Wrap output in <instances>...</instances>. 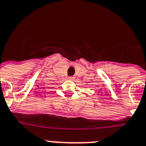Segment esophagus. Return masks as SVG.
Instances as JSON below:
<instances>
[{"mask_svg": "<svg viewBox=\"0 0 146 146\" xmlns=\"http://www.w3.org/2000/svg\"><path fill=\"white\" fill-rule=\"evenodd\" d=\"M68 79H70V80H74V79H75V77H73V76H70Z\"/></svg>", "mask_w": 146, "mask_h": 146, "instance_id": "1", "label": "esophagus"}]
</instances>
